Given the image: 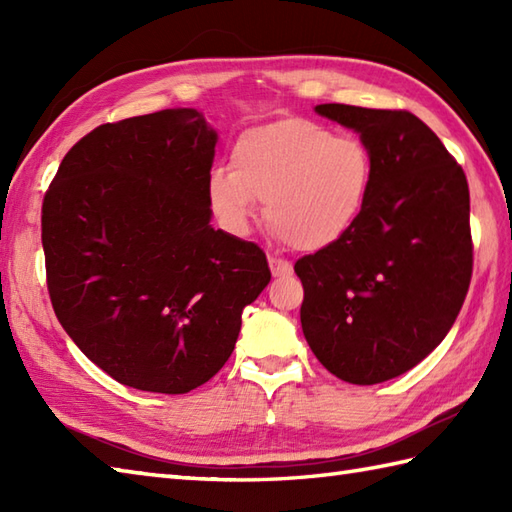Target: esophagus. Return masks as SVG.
<instances>
[{"label": "esophagus", "instance_id": "obj_1", "mask_svg": "<svg viewBox=\"0 0 512 512\" xmlns=\"http://www.w3.org/2000/svg\"><path fill=\"white\" fill-rule=\"evenodd\" d=\"M268 266H270V273L277 279H284L292 275V266L286 262V259H279L275 255H268Z\"/></svg>", "mask_w": 512, "mask_h": 512}]
</instances>
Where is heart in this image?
<instances>
[{
	"label": "heart",
	"mask_w": 512,
	"mask_h": 512,
	"mask_svg": "<svg viewBox=\"0 0 512 512\" xmlns=\"http://www.w3.org/2000/svg\"><path fill=\"white\" fill-rule=\"evenodd\" d=\"M231 165L213 169L206 182L217 220L244 235L266 200L270 228L303 253L341 242L372 187V156L361 140L295 116L239 134Z\"/></svg>",
	"instance_id": "heart-1"
}]
</instances>
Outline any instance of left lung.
Masks as SVG:
<instances>
[{
    "label": "left lung",
    "mask_w": 512,
    "mask_h": 512,
    "mask_svg": "<svg viewBox=\"0 0 512 512\" xmlns=\"http://www.w3.org/2000/svg\"><path fill=\"white\" fill-rule=\"evenodd\" d=\"M372 156L352 231L301 257V328L319 363L352 385L409 372L449 334L469 292V184L440 138L402 110L325 103Z\"/></svg>",
    "instance_id": "8db88e82"
}]
</instances>
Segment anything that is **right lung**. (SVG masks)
<instances>
[{
	"label": "right lung",
	"instance_id": "add662e5",
	"mask_svg": "<svg viewBox=\"0 0 512 512\" xmlns=\"http://www.w3.org/2000/svg\"><path fill=\"white\" fill-rule=\"evenodd\" d=\"M215 143L191 107L107 123L65 154L43 198L54 314L127 387L187 394L204 385L270 281L262 248L211 226Z\"/></svg>",
	"mask_w": 512,
	"mask_h": 512
}]
</instances>
